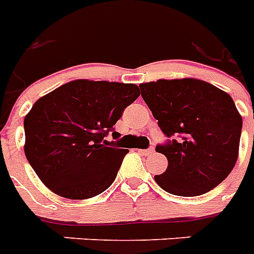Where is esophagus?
Segmentation results:
<instances>
[{
  "label": "esophagus",
  "instance_id": "esophagus-1",
  "mask_svg": "<svg viewBox=\"0 0 254 254\" xmlns=\"http://www.w3.org/2000/svg\"><path fill=\"white\" fill-rule=\"evenodd\" d=\"M142 152H143L145 155H152V154L155 152V148H154V147L146 148V150H142Z\"/></svg>",
  "mask_w": 254,
  "mask_h": 254
}]
</instances>
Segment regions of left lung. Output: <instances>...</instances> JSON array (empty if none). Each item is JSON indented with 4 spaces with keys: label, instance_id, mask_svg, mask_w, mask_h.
I'll return each mask as SVG.
<instances>
[{
    "label": "left lung",
    "instance_id": "obj_1",
    "mask_svg": "<svg viewBox=\"0 0 254 254\" xmlns=\"http://www.w3.org/2000/svg\"><path fill=\"white\" fill-rule=\"evenodd\" d=\"M141 95L167 137L156 146L167 156L156 184L175 195L194 197L230 175L239 155L243 119L227 92L194 78L139 84Z\"/></svg>",
    "mask_w": 254,
    "mask_h": 254
}]
</instances>
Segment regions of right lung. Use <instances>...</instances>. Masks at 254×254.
Instances as JSON below:
<instances>
[{"instance_id": "1", "label": "right lung", "mask_w": 254, "mask_h": 254, "mask_svg": "<svg viewBox=\"0 0 254 254\" xmlns=\"http://www.w3.org/2000/svg\"><path fill=\"white\" fill-rule=\"evenodd\" d=\"M139 94L133 83L77 79L36 100L24 117V154L45 187L69 199L108 189L129 151L104 137Z\"/></svg>"}]
</instances>
